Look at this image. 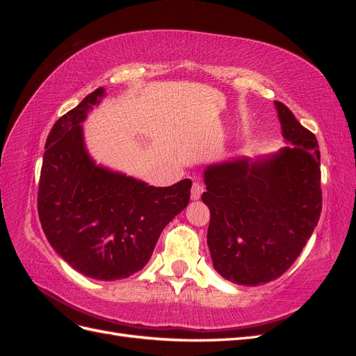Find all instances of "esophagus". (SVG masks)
<instances>
[{"instance_id": "34e87169", "label": "esophagus", "mask_w": 356, "mask_h": 356, "mask_svg": "<svg viewBox=\"0 0 356 356\" xmlns=\"http://www.w3.org/2000/svg\"><path fill=\"white\" fill-rule=\"evenodd\" d=\"M203 190H204V188H203V186L200 184L199 181H195V182H193V187H191V199H193V200H197V199H200Z\"/></svg>"}]
</instances>
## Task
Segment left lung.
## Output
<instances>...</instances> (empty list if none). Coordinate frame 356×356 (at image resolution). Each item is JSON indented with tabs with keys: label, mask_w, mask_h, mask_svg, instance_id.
Returning <instances> with one entry per match:
<instances>
[{
	"label": "left lung",
	"mask_w": 356,
	"mask_h": 356,
	"mask_svg": "<svg viewBox=\"0 0 356 356\" xmlns=\"http://www.w3.org/2000/svg\"><path fill=\"white\" fill-rule=\"evenodd\" d=\"M282 135L293 147L251 161L204 170L213 267L229 281L255 286L281 277L303 251L322 211L318 139L276 101Z\"/></svg>",
	"instance_id": "8db88e82"
}]
</instances>
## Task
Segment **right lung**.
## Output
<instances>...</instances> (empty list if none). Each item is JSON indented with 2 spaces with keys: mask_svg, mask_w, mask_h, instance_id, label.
I'll list each match as a JSON object with an SVG mask.
<instances>
[{
  "mask_svg": "<svg viewBox=\"0 0 356 356\" xmlns=\"http://www.w3.org/2000/svg\"><path fill=\"white\" fill-rule=\"evenodd\" d=\"M99 88L53 124L38 184L42 232L75 270L98 281L129 277L148 263L160 233L190 200V179L153 187L96 166L81 122Z\"/></svg>",
  "mask_w": 356,
  "mask_h": 356,
  "instance_id": "1",
  "label": "right lung"
}]
</instances>
